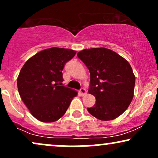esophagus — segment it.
Here are the masks:
<instances>
[{
    "label": "esophagus",
    "instance_id": "obj_1",
    "mask_svg": "<svg viewBox=\"0 0 158 158\" xmlns=\"http://www.w3.org/2000/svg\"><path fill=\"white\" fill-rule=\"evenodd\" d=\"M79 93H81V95H86V94H87V90H86L85 88H81L80 89V91H79Z\"/></svg>",
    "mask_w": 158,
    "mask_h": 158
}]
</instances>
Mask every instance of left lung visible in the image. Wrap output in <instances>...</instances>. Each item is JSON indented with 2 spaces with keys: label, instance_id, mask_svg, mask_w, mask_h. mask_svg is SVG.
Instances as JSON below:
<instances>
[{
  "label": "left lung",
  "instance_id": "obj_1",
  "mask_svg": "<svg viewBox=\"0 0 158 158\" xmlns=\"http://www.w3.org/2000/svg\"><path fill=\"white\" fill-rule=\"evenodd\" d=\"M90 73L88 92L96 99L87 111L103 121L120 116L131 104L134 94L135 78L130 63L106 48L85 49L78 52Z\"/></svg>",
  "mask_w": 158,
  "mask_h": 158
}]
</instances>
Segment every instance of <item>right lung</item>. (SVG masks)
<instances>
[{
    "label": "right lung",
    "instance_id": "right-lung-1",
    "mask_svg": "<svg viewBox=\"0 0 158 158\" xmlns=\"http://www.w3.org/2000/svg\"><path fill=\"white\" fill-rule=\"evenodd\" d=\"M77 51L52 47L27 60L17 77V88L31 114L43 123L57 121L66 112L77 92L65 86L63 71Z\"/></svg>",
    "mask_w": 158,
    "mask_h": 158
}]
</instances>
